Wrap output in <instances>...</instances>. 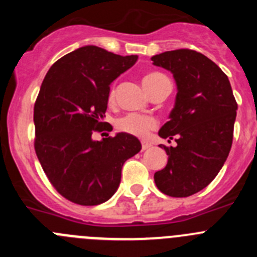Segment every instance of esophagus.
Listing matches in <instances>:
<instances>
[{"label":"esophagus","mask_w":257,"mask_h":257,"mask_svg":"<svg viewBox=\"0 0 257 257\" xmlns=\"http://www.w3.org/2000/svg\"><path fill=\"white\" fill-rule=\"evenodd\" d=\"M149 148H151V144H148V143H144V142L142 143V149H143V151H147V149H149Z\"/></svg>","instance_id":"34e87169"}]
</instances>
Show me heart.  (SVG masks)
I'll use <instances>...</instances> for the list:
<instances>
[{
    "label": "heart",
    "instance_id": "heart-1",
    "mask_svg": "<svg viewBox=\"0 0 257 257\" xmlns=\"http://www.w3.org/2000/svg\"><path fill=\"white\" fill-rule=\"evenodd\" d=\"M161 77H165L161 73H149L144 77L143 79V85L144 87H147L148 85H151L152 82H154L156 79L161 78ZM114 97V90L110 91L109 94V99L113 100ZM157 122L154 118L149 117V115H142V114H127L123 118L118 119L117 127L118 130L123 131V133L131 134V135L139 136V138H145L148 135L149 131H152L153 128H156Z\"/></svg>",
    "mask_w": 257,
    "mask_h": 257
}]
</instances>
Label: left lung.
Masks as SVG:
<instances>
[{"label":"left lung","instance_id":"left-lung-1","mask_svg":"<svg viewBox=\"0 0 257 257\" xmlns=\"http://www.w3.org/2000/svg\"><path fill=\"white\" fill-rule=\"evenodd\" d=\"M152 61L171 72L178 90L169 122L158 133L178 145H161L169 160L154 181L167 196L189 197L207 187L225 163L237 101L226 74L201 52L174 50L152 56Z\"/></svg>","mask_w":257,"mask_h":257}]
</instances>
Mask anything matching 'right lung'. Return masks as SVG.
I'll return each instance as SVG.
<instances>
[{
    "label": "right lung",
    "instance_id": "1",
    "mask_svg": "<svg viewBox=\"0 0 257 257\" xmlns=\"http://www.w3.org/2000/svg\"><path fill=\"white\" fill-rule=\"evenodd\" d=\"M136 60L87 45L54 63L41 85L33 114L36 154L52 187L77 205L108 201L123 163L142 149L127 133L92 140V131L103 126L110 83Z\"/></svg>",
    "mask_w": 257,
    "mask_h": 257
}]
</instances>
